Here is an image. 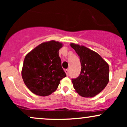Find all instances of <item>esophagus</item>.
<instances>
[{"label": "esophagus", "mask_w": 127, "mask_h": 127, "mask_svg": "<svg viewBox=\"0 0 127 127\" xmlns=\"http://www.w3.org/2000/svg\"><path fill=\"white\" fill-rule=\"evenodd\" d=\"M65 73H66V75L68 76V75H69V72H68V70L67 69L65 70Z\"/></svg>", "instance_id": "obj_1"}]
</instances>
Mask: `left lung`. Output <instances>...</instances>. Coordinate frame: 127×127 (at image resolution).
I'll return each instance as SVG.
<instances>
[{
	"label": "left lung",
	"instance_id": "8db88e82",
	"mask_svg": "<svg viewBox=\"0 0 127 127\" xmlns=\"http://www.w3.org/2000/svg\"><path fill=\"white\" fill-rule=\"evenodd\" d=\"M70 46L79 57L81 65L79 76L72 79L74 88L82 97H94L108 84V64L98 54L85 46L74 43Z\"/></svg>",
	"mask_w": 127,
	"mask_h": 127
}]
</instances>
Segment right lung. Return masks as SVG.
<instances>
[{"label":"right lung","instance_id":"1","mask_svg":"<svg viewBox=\"0 0 127 127\" xmlns=\"http://www.w3.org/2000/svg\"><path fill=\"white\" fill-rule=\"evenodd\" d=\"M62 43L44 42L27 54L22 68L24 84L32 93L47 96L54 92L60 81L66 76L62 67L59 51Z\"/></svg>","mask_w":127,"mask_h":127}]
</instances>
